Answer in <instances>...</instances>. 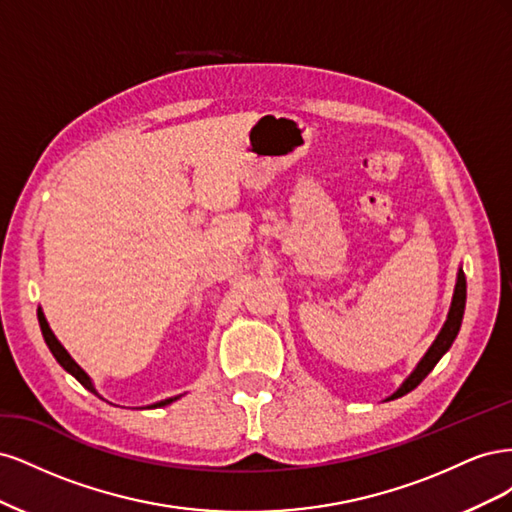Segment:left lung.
Wrapping results in <instances>:
<instances>
[{"mask_svg": "<svg viewBox=\"0 0 512 512\" xmlns=\"http://www.w3.org/2000/svg\"><path fill=\"white\" fill-rule=\"evenodd\" d=\"M466 292H468L466 290V275H463V269L459 267L455 290H453V301H451V307H448V314H446V320L442 324L440 333L436 335V339H433V344L423 354V359L416 363V367L412 369V374L399 384V389L393 395L386 397V401L397 399V397H404L410 391H414L416 386L429 376V371L438 365V361L448 352V348L453 346L455 337H457V333L461 329L463 309H466Z\"/></svg>", "mask_w": 512, "mask_h": 512, "instance_id": "8db88e82", "label": "left lung"}]
</instances>
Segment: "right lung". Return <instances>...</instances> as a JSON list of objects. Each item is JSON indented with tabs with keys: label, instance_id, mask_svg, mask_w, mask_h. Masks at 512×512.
Masks as SVG:
<instances>
[{
	"label": "right lung",
	"instance_id": "obj_1",
	"mask_svg": "<svg viewBox=\"0 0 512 512\" xmlns=\"http://www.w3.org/2000/svg\"><path fill=\"white\" fill-rule=\"evenodd\" d=\"M38 320H40V329H42V337H44V342H46V346H49V350L53 352V356L57 359V363L64 367L68 374H72L76 380H79L87 391H91L94 395H98L100 399H104L98 391H96V386H94V380H91L89 376H87V371L76 363L72 356H70V352L61 346V342L59 339L55 337V333L51 331V327H49V322H46V316H44V312H42V307H38ZM181 395H177V397H168V399H162V401H156V404H151V406H147V408H164V406H168V404H173V401H177Z\"/></svg>",
	"mask_w": 512,
	"mask_h": 512
}]
</instances>
